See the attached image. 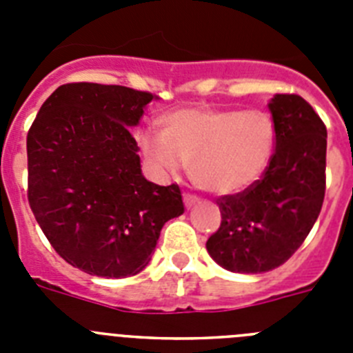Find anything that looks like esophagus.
Returning a JSON list of instances; mask_svg holds the SVG:
<instances>
[{
  "label": "esophagus",
  "mask_w": 353,
  "mask_h": 353,
  "mask_svg": "<svg viewBox=\"0 0 353 353\" xmlns=\"http://www.w3.org/2000/svg\"><path fill=\"white\" fill-rule=\"evenodd\" d=\"M198 201H199V198L196 194H191V192H185V194H183V203H185L187 208L194 207Z\"/></svg>",
  "instance_id": "esophagus-1"
}]
</instances>
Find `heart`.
I'll use <instances>...</instances> for the list:
<instances>
[{
    "instance_id": "heart-1",
    "label": "heart",
    "mask_w": 353,
    "mask_h": 353,
    "mask_svg": "<svg viewBox=\"0 0 353 353\" xmlns=\"http://www.w3.org/2000/svg\"><path fill=\"white\" fill-rule=\"evenodd\" d=\"M157 125L161 136H139L145 157L171 174L189 162L192 182L215 194L252 185L276 150V123L258 109L183 108L159 118Z\"/></svg>"
}]
</instances>
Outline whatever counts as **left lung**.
Segmentation results:
<instances>
[{"instance_id":"8db88e82","label":"left lung","mask_w":353,"mask_h":353,"mask_svg":"<svg viewBox=\"0 0 353 353\" xmlns=\"http://www.w3.org/2000/svg\"><path fill=\"white\" fill-rule=\"evenodd\" d=\"M276 150L261 179L217 199L219 230L207 251L223 269L269 272L285 263L310 235L325 196L327 129L295 93H277L269 104Z\"/></svg>"}]
</instances>
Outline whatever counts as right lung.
I'll return each instance as SVG.
<instances>
[{
    "mask_svg": "<svg viewBox=\"0 0 353 353\" xmlns=\"http://www.w3.org/2000/svg\"><path fill=\"white\" fill-rule=\"evenodd\" d=\"M148 92L61 84L28 130V201L54 251L92 276H136L159 235L183 214L182 192L143 176L138 125Z\"/></svg>",
    "mask_w": 353,
    "mask_h": 353,
    "instance_id": "1",
    "label": "right lung"
}]
</instances>
